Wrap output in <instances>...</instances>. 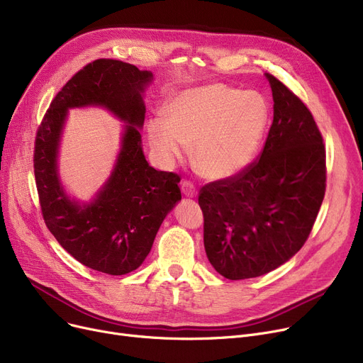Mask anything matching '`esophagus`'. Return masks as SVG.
Here are the masks:
<instances>
[{
	"label": "esophagus",
	"instance_id": "esophagus-1",
	"mask_svg": "<svg viewBox=\"0 0 363 363\" xmlns=\"http://www.w3.org/2000/svg\"><path fill=\"white\" fill-rule=\"evenodd\" d=\"M181 189H182L184 196H186V197H196L197 196V189H196L194 184L189 182V181H182L181 182Z\"/></svg>",
	"mask_w": 363,
	"mask_h": 363
}]
</instances>
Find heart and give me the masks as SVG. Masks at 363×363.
Segmentation results:
<instances>
[{"mask_svg": "<svg viewBox=\"0 0 363 363\" xmlns=\"http://www.w3.org/2000/svg\"><path fill=\"white\" fill-rule=\"evenodd\" d=\"M269 107L257 92H241L222 84L185 89L166 106V116L147 123L152 150L163 164L188 155L208 179L233 178L256 159Z\"/></svg>", "mask_w": 363, "mask_h": 363, "instance_id": "1", "label": "heart"}]
</instances>
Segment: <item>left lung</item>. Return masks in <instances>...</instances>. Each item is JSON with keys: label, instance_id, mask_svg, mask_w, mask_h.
<instances>
[{"label": "left lung", "instance_id": "left-lung-1", "mask_svg": "<svg viewBox=\"0 0 363 363\" xmlns=\"http://www.w3.org/2000/svg\"><path fill=\"white\" fill-rule=\"evenodd\" d=\"M274 122L259 160L241 174L200 189L204 249L228 279L268 274L306 242L323 196L325 147L309 108L266 73Z\"/></svg>", "mask_w": 363, "mask_h": 363}]
</instances>
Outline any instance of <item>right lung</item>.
<instances>
[{
	"label": "right lung",
	"mask_w": 363,
	"mask_h": 363,
	"mask_svg": "<svg viewBox=\"0 0 363 363\" xmlns=\"http://www.w3.org/2000/svg\"><path fill=\"white\" fill-rule=\"evenodd\" d=\"M151 81V72L133 65L95 60L55 95L35 138V181L47 228L70 256L108 275L140 268L163 219L181 200V178L151 167L143 152V94ZM88 105L107 108L127 125L111 178L89 203H79L65 194L56 157L67 110Z\"/></svg>",
	"instance_id": "right-lung-1"
}]
</instances>
